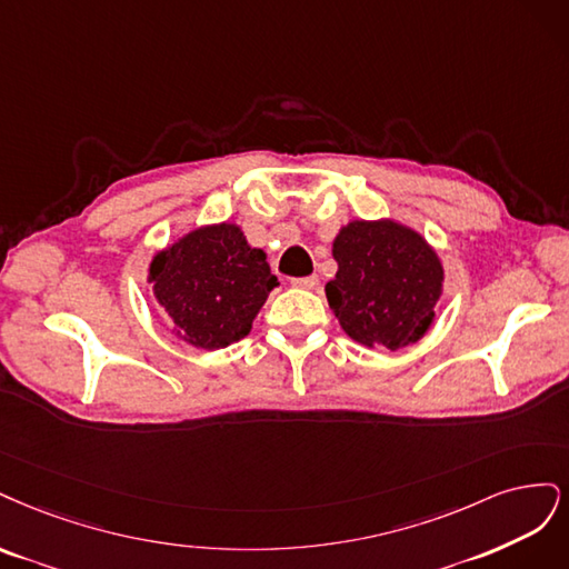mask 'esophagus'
I'll return each instance as SVG.
<instances>
[{
	"label": "esophagus",
	"instance_id": "esophagus-1",
	"mask_svg": "<svg viewBox=\"0 0 569 569\" xmlns=\"http://www.w3.org/2000/svg\"><path fill=\"white\" fill-rule=\"evenodd\" d=\"M296 288H305V290H311L317 283H319V277L317 273H311V277H300V279H292L290 281Z\"/></svg>",
	"mask_w": 569,
	"mask_h": 569
}]
</instances>
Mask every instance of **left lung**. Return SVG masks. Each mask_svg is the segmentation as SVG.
Masks as SVG:
<instances>
[{
  "label": "left lung",
  "instance_id": "1",
  "mask_svg": "<svg viewBox=\"0 0 569 569\" xmlns=\"http://www.w3.org/2000/svg\"><path fill=\"white\" fill-rule=\"evenodd\" d=\"M333 258L326 298L347 336L395 352L428 333L445 269L423 236L395 219H355L336 236Z\"/></svg>",
  "mask_w": 569,
  "mask_h": 569
}]
</instances>
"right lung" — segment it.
<instances>
[{
	"label": "right lung",
	"instance_id": "add662e5",
	"mask_svg": "<svg viewBox=\"0 0 569 569\" xmlns=\"http://www.w3.org/2000/svg\"><path fill=\"white\" fill-rule=\"evenodd\" d=\"M149 283L177 338L208 352L246 338L279 286L264 250L250 248L241 227L229 222L193 229L160 250Z\"/></svg>",
	"mask_w": 569,
	"mask_h": 569
}]
</instances>
